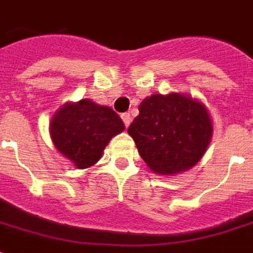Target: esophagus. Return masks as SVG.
I'll return each instance as SVG.
<instances>
[{"label":"esophagus","mask_w":253,"mask_h":253,"mask_svg":"<svg viewBox=\"0 0 253 253\" xmlns=\"http://www.w3.org/2000/svg\"><path fill=\"white\" fill-rule=\"evenodd\" d=\"M122 121H123V123H125V126L126 127L130 126V123H131V116H130V114H128V112L122 114Z\"/></svg>","instance_id":"34e87169"}]
</instances>
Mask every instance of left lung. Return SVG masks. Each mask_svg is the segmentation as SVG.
I'll return each instance as SVG.
<instances>
[{
	"label": "left lung",
	"mask_w": 253,
	"mask_h": 253,
	"mask_svg": "<svg viewBox=\"0 0 253 253\" xmlns=\"http://www.w3.org/2000/svg\"><path fill=\"white\" fill-rule=\"evenodd\" d=\"M138 110L127 131L153 172L180 173L202 159L212 134L205 105L179 93L153 94Z\"/></svg>",
	"instance_id": "8db88e82"
}]
</instances>
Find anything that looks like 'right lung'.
I'll return each mask as SVG.
<instances>
[{"mask_svg":"<svg viewBox=\"0 0 253 253\" xmlns=\"http://www.w3.org/2000/svg\"><path fill=\"white\" fill-rule=\"evenodd\" d=\"M123 130L125 125L115 111L88 99L63 105L50 125L58 152L80 169L99 161L111 138Z\"/></svg>","mask_w":253,"mask_h":253,"instance_id":"obj_1","label":"right lung"}]
</instances>
